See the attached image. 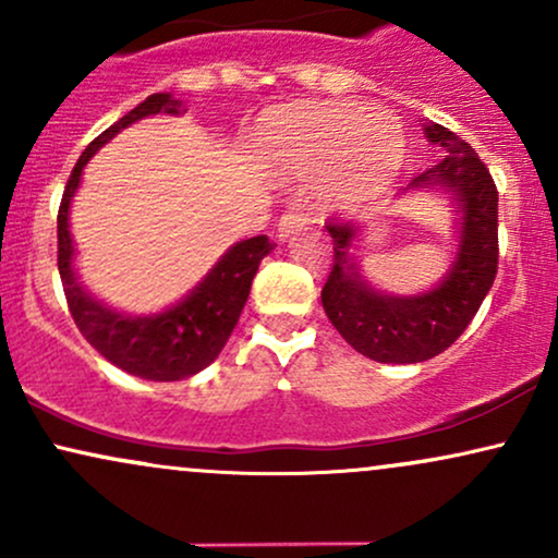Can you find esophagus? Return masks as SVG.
Wrapping results in <instances>:
<instances>
[{
  "mask_svg": "<svg viewBox=\"0 0 558 558\" xmlns=\"http://www.w3.org/2000/svg\"><path fill=\"white\" fill-rule=\"evenodd\" d=\"M304 226H306L304 215H301L299 209H291V213H286L283 217H280V222H278V235H280V239H291L293 233H299V230H304Z\"/></svg>",
  "mask_w": 558,
  "mask_h": 558,
  "instance_id": "34e87169",
  "label": "esophagus"
}]
</instances>
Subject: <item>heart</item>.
<instances>
[{
	"instance_id": "heart-1",
	"label": "heart",
	"mask_w": 558,
	"mask_h": 558,
	"mask_svg": "<svg viewBox=\"0 0 558 558\" xmlns=\"http://www.w3.org/2000/svg\"><path fill=\"white\" fill-rule=\"evenodd\" d=\"M259 149L275 170L293 178L317 175L323 207H362L393 181L403 138L386 112L356 105H293L265 118Z\"/></svg>"
}]
</instances>
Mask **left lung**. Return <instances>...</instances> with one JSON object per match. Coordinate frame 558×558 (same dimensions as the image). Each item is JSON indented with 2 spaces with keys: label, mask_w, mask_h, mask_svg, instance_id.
<instances>
[{
  "label": "left lung",
  "mask_w": 558,
  "mask_h": 558,
  "mask_svg": "<svg viewBox=\"0 0 558 558\" xmlns=\"http://www.w3.org/2000/svg\"><path fill=\"white\" fill-rule=\"evenodd\" d=\"M427 138L448 157L412 185L446 183L462 202V248L448 278L422 296H383L362 280L349 246L356 228L330 217L332 267L323 286L325 315L345 343L375 362L414 364L433 360L462 336L477 315L498 272V189L477 151L444 125H427Z\"/></svg>",
  "instance_id": "obj_1"
}]
</instances>
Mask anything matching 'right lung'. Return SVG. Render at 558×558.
Listing matches in <instances>:
<instances>
[{"instance_id":"add662e5","label":"right lung","mask_w":558,"mask_h":558,"mask_svg":"<svg viewBox=\"0 0 558 558\" xmlns=\"http://www.w3.org/2000/svg\"><path fill=\"white\" fill-rule=\"evenodd\" d=\"M181 110L183 105L172 99L170 94H151L149 99L141 101L136 110L123 114L118 123L99 133L70 172L60 213H57V267H60L62 288H65L68 310L83 338L105 360L118 364L125 373L165 383L196 375L198 369L217 360L235 323H239L243 304L248 299V288H252L254 275L259 270V262L272 252L275 243H270L267 235H254V239L235 243L226 257L217 262L207 280L181 304L168 312H159V315L128 317L101 306L75 280L73 265H70L73 262V241H70L68 230V209L70 198L81 183L83 165L101 144H107L114 133L146 118V114H181Z\"/></svg>"}]
</instances>
